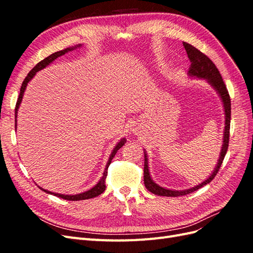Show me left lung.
<instances>
[{"label":"left lung","instance_id":"8db88e82","mask_svg":"<svg viewBox=\"0 0 253 253\" xmlns=\"http://www.w3.org/2000/svg\"><path fill=\"white\" fill-rule=\"evenodd\" d=\"M182 44L188 53V58L191 62L188 75L190 77H195V78L207 80V82H209L210 85L217 91L221 101H223L224 110H225V129H224V136H223V145H221V150H220V154L217 160V164L209 177L202 183H200V185L187 190H181V191L166 189L164 187H160L159 185H157V183L153 181L149 171L148 156L144 150L143 151L144 152V169H143L144 186L150 191V192L159 196L175 197V196H180V195H187L189 193L194 192V191L198 190L206 185H208V183L211 182L212 179L215 177V175L217 174L221 164H223V160L225 158V155L228 150V144H229V134H230L229 131H230V120H231V101H230V96H229V93H228V89L223 81V78H221V76L215 64H214L212 61L205 55V53H203L201 50H198L197 48H195L194 46H192V45L187 42H182Z\"/></svg>","mask_w":253,"mask_h":253}]
</instances>
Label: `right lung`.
I'll use <instances>...</instances> for the list:
<instances>
[{"label":"right lung","mask_w":253,"mask_h":253,"mask_svg":"<svg viewBox=\"0 0 253 253\" xmlns=\"http://www.w3.org/2000/svg\"><path fill=\"white\" fill-rule=\"evenodd\" d=\"M80 46H81V44L77 45V46L67 47V48H65V49H62V50H60V51L51 53L50 56H48L47 58L43 59V60L41 61V62L38 63V64L33 68V70L28 73V75L26 76V78L24 79V81H23V83H22V86H21V89H20V95H19V98H18L17 104H16V109H14V117H16V128H17L18 110H19V106H20V104H21V102H22L23 95H24V91H25V89H26L27 83L34 78V76H35L38 72L43 70V68L46 67L47 65H49V64L52 62V61H55L58 57L63 56V55H65L66 52L72 51V50L76 49L77 47H80ZM126 142V138H122V139L116 144V147L114 148L113 152L111 153L110 158H109V160H108V164H106V166H105V169H104L102 177L100 178V180H99V181L97 182V185H95L91 189L85 191V192H82V193H79V194H75V195H65V194H60V193L50 192V191L45 190V189H43V188H41V187H39V188H40L42 191H44V192H46V193L51 194V195L58 196V197H60V198H63V200H66V201H83V200H88V198H93V197H96V196H98V195H100L101 193L104 192V190H105V178H106V175H108V168H109V166H110L111 163H112V159L114 158L115 155H116L117 151H118L121 147H124V144H125Z\"/></svg>","instance_id":"1"}]
</instances>
